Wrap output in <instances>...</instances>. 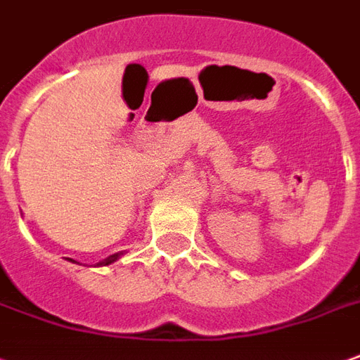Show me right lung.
Masks as SVG:
<instances>
[{
	"instance_id": "1",
	"label": "right lung",
	"mask_w": 360,
	"mask_h": 360,
	"mask_svg": "<svg viewBox=\"0 0 360 360\" xmlns=\"http://www.w3.org/2000/svg\"><path fill=\"white\" fill-rule=\"evenodd\" d=\"M120 256H124V252H118V254H112V256L104 257L103 262H98V264H96V267L110 266V264H114L116 259H120ZM68 259H70V262H73V264H79V262H75V259H71V257H68Z\"/></svg>"
}]
</instances>
